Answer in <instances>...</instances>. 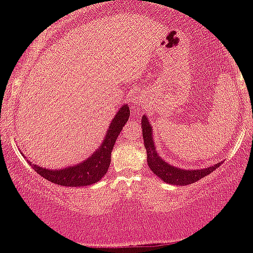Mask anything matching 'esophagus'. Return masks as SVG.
Wrapping results in <instances>:
<instances>
[{"instance_id":"1","label":"esophagus","mask_w":253,"mask_h":253,"mask_svg":"<svg viewBox=\"0 0 253 253\" xmlns=\"http://www.w3.org/2000/svg\"><path fill=\"white\" fill-rule=\"evenodd\" d=\"M135 101L136 102H139V103H141V102H144V97H141L140 95H138V96L135 97Z\"/></svg>"}]
</instances>
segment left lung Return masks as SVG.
<instances>
[{
    "mask_svg": "<svg viewBox=\"0 0 253 253\" xmlns=\"http://www.w3.org/2000/svg\"><path fill=\"white\" fill-rule=\"evenodd\" d=\"M141 128H143L144 145L147 153V164H149L150 169L159 178L163 179L165 183H169V184L173 185L191 184V183H195L199 179L203 178L205 176L210 175L211 172H213L214 170H216L221 165V163H217L213 165V167L196 170L181 169V168L170 165L157 153L155 140H153L152 136V125L149 123V119H147L146 115H143V118H141Z\"/></svg>",
    "mask_w": 253,
    "mask_h": 253,
    "instance_id": "left-lung-1",
    "label": "left lung"
}]
</instances>
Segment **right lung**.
Listing matches in <instances>:
<instances>
[{
  "label": "right lung",
  "mask_w": 253,
  "mask_h": 253,
  "mask_svg": "<svg viewBox=\"0 0 253 253\" xmlns=\"http://www.w3.org/2000/svg\"><path fill=\"white\" fill-rule=\"evenodd\" d=\"M129 112L130 110L126 103L121 106V108L118 110L114 119L110 123L102 143L85 161L81 162L76 165H72V167L54 170L38 167V165L33 164L30 161H27L28 164L40 176H42L43 178L52 183H56L58 185L85 187V185L94 184V183L100 181L109 169L110 155H112L113 147H114L115 141H117L119 134L123 130L125 124L128 121Z\"/></svg>",
  "instance_id": "1"
}]
</instances>
